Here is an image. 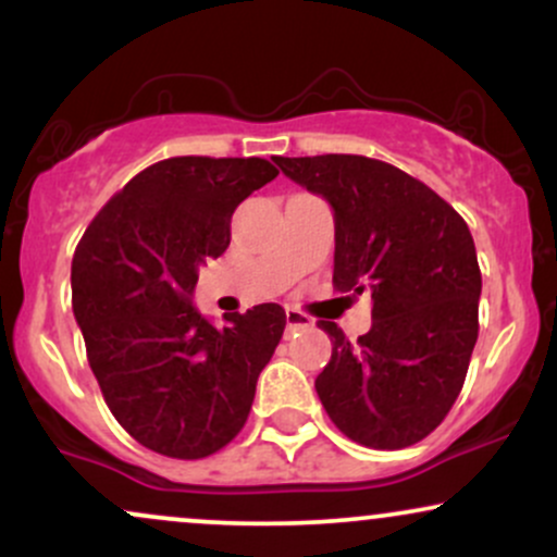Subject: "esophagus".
<instances>
[{"mask_svg":"<svg viewBox=\"0 0 557 557\" xmlns=\"http://www.w3.org/2000/svg\"><path fill=\"white\" fill-rule=\"evenodd\" d=\"M311 319L306 317V314H300V311H296V309H287L285 311V327H287V332H298V330H306V327H311Z\"/></svg>","mask_w":557,"mask_h":557,"instance_id":"esophagus-1","label":"esophagus"}]
</instances>
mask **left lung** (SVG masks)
<instances>
[{
    "label": "left lung",
    "instance_id": "obj_1",
    "mask_svg": "<svg viewBox=\"0 0 557 557\" xmlns=\"http://www.w3.org/2000/svg\"><path fill=\"white\" fill-rule=\"evenodd\" d=\"M283 175L330 203L341 293H372V330L345 341L314 387L354 443L398 450L424 440L461 393L479 335L474 238L461 214L417 177L356 154L274 157Z\"/></svg>",
    "mask_w": 557,
    "mask_h": 557
}]
</instances>
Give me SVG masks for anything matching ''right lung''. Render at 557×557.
Segmentation results:
<instances>
[{"label":"right lung","mask_w":557,"mask_h":557,"mask_svg":"<svg viewBox=\"0 0 557 557\" xmlns=\"http://www.w3.org/2000/svg\"><path fill=\"white\" fill-rule=\"evenodd\" d=\"M277 177L267 159L172 157L138 172L75 248L73 314L101 395L149 450L212 456L246 424L285 309L214 327L194 306L198 270L230 246V216Z\"/></svg>","instance_id":"right-lung-1"}]
</instances>
